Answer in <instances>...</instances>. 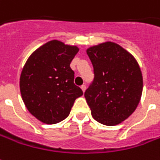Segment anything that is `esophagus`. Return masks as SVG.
<instances>
[{"label": "esophagus", "mask_w": 160, "mask_h": 160, "mask_svg": "<svg viewBox=\"0 0 160 160\" xmlns=\"http://www.w3.org/2000/svg\"><path fill=\"white\" fill-rule=\"evenodd\" d=\"M81 89H82V91L84 92H85V90H86V85H84V84H82V86H81Z\"/></svg>", "instance_id": "esophagus-1"}]
</instances>
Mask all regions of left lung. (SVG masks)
I'll use <instances>...</instances> for the list:
<instances>
[{"instance_id":"left-lung-1","label":"left lung","mask_w":160,"mask_h":160,"mask_svg":"<svg viewBox=\"0 0 160 160\" xmlns=\"http://www.w3.org/2000/svg\"><path fill=\"white\" fill-rule=\"evenodd\" d=\"M94 78L84 92L92 117L113 126L136 110L142 92V77L136 59L121 46L107 42L87 49Z\"/></svg>"}]
</instances>
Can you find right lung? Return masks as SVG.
<instances>
[{"label": "right lung", "mask_w": 160, "mask_h": 160, "mask_svg": "<svg viewBox=\"0 0 160 160\" xmlns=\"http://www.w3.org/2000/svg\"><path fill=\"white\" fill-rule=\"evenodd\" d=\"M78 47L52 40L30 56L20 77V92L29 112L40 122L55 124L67 118L75 100L82 95L74 83L70 63Z\"/></svg>", "instance_id": "obj_1"}]
</instances>
